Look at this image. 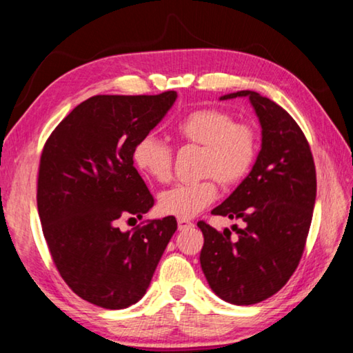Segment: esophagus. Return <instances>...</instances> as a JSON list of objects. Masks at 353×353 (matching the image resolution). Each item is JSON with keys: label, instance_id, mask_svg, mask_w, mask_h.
<instances>
[{"label": "esophagus", "instance_id": "esophagus-1", "mask_svg": "<svg viewBox=\"0 0 353 353\" xmlns=\"http://www.w3.org/2000/svg\"><path fill=\"white\" fill-rule=\"evenodd\" d=\"M192 226H193V221L185 220V218H179V220H177V228H179V231H185V229L192 228Z\"/></svg>", "mask_w": 353, "mask_h": 353}]
</instances>
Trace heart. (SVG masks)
Returning a JSON list of instances; mask_svg holds the SVG:
<instances>
[{
  "label": "heart",
  "mask_w": 353,
  "mask_h": 353,
  "mask_svg": "<svg viewBox=\"0 0 353 353\" xmlns=\"http://www.w3.org/2000/svg\"><path fill=\"white\" fill-rule=\"evenodd\" d=\"M181 141L199 144V171L205 177L181 182L160 194L159 207L166 215L192 218L216 198V181L229 187L248 174L257 155V133L247 122L218 108H199L182 116L174 125ZM133 161L141 172L157 182L172 174V149L154 135L139 138Z\"/></svg>",
  "instance_id": "obj_1"
}]
</instances>
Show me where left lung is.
<instances>
[{
    "mask_svg": "<svg viewBox=\"0 0 353 353\" xmlns=\"http://www.w3.org/2000/svg\"><path fill=\"white\" fill-rule=\"evenodd\" d=\"M248 97L262 128V144L250 174L212 210L243 220L240 229L218 232L199 221L203 268L210 289L232 305H254L289 281L303 254L316 203V166L306 138L286 110L254 91Z\"/></svg>",
    "mask_w": 353,
    "mask_h": 353,
    "instance_id": "8db88e82",
    "label": "left lung"
}]
</instances>
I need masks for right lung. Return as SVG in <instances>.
Instances as JSON below:
<instances>
[{
	"mask_svg": "<svg viewBox=\"0 0 353 353\" xmlns=\"http://www.w3.org/2000/svg\"><path fill=\"white\" fill-rule=\"evenodd\" d=\"M176 91L159 96H94L75 106L47 139L37 209L50 254L74 292L106 310L143 297L172 234L174 216L122 232L141 220L152 194L133 166L139 138L163 119Z\"/></svg>",
	"mask_w": 353,
	"mask_h": 353,
	"instance_id": "1",
	"label": "right lung"
}]
</instances>
